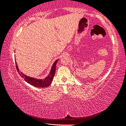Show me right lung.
I'll list each match as a JSON object with an SVG mask.
<instances>
[{
    "label": "right lung",
    "mask_w": 126,
    "mask_h": 126,
    "mask_svg": "<svg viewBox=\"0 0 126 126\" xmlns=\"http://www.w3.org/2000/svg\"><path fill=\"white\" fill-rule=\"evenodd\" d=\"M58 61V59L55 61L54 63H53V64L51 68L50 72L49 75L47 77L43 79H37L33 77H30L29 76H27L23 73L22 72H20L19 69L17 65L16 62V68L17 69V71L19 74V75L22 77L23 78H24V79L26 81L27 83H28L29 84L32 85V86L36 87H39V88H44V87H47L50 86L51 83L52 82V80L54 77L55 72V68H56V64L57 62Z\"/></svg>",
    "instance_id": "obj_1"
}]
</instances>
